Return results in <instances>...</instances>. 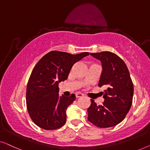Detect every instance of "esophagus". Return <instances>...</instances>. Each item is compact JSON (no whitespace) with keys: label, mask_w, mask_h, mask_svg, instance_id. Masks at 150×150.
<instances>
[{"label":"esophagus","mask_w":150,"mask_h":150,"mask_svg":"<svg viewBox=\"0 0 150 150\" xmlns=\"http://www.w3.org/2000/svg\"><path fill=\"white\" fill-rule=\"evenodd\" d=\"M75 96H76V98H80V97H83V94L80 93V92H77V93L75 94Z\"/></svg>","instance_id":"34e87169"}]
</instances>
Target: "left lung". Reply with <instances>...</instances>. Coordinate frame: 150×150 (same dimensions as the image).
Listing matches in <instances>:
<instances>
[{"label":"left lung","mask_w":150,"mask_h":150,"mask_svg":"<svg viewBox=\"0 0 150 150\" xmlns=\"http://www.w3.org/2000/svg\"><path fill=\"white\" fill-rule=\"evenodd\" d=\"M102 64L98 86H105L103 104L91 99L88 109V121L99 128L112 127L120 123L129 111L134 93L133 83L125 62L110 52L91 53Z\"/></svg>","instance_id":"left-lung-1"}]
</instances>
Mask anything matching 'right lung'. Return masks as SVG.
<instances>
[{
    "mask_svg": "<svg viewBox=\"0 0 150 150\" xmlns=\"http://www.w3.org/2000/svg\"><path fill=\"white\" fill-rule=\"evenodd\" d=\"M88 55V52L73 55L52 51L35 65L27 84L26 105L36 125L54 130L65 124L67 109L75 100V95L59 96L58 84L67 79L75 62Z\"/></svg>",
    "mask_w": 150,
    "mask_h": 150,
    "instance_id": "1",
    "label": "right lung"
}]
</instances>
